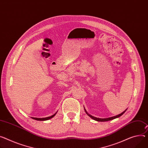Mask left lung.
Here are the masks:
<instances>
[{"label":"left lung","mask_w":148,"mask_h":148,"mask_svg":"<svg viewBox=\"0 0 148 148\" xmlns=\"http://www.w3.org/2000/svg\"><path fill=\"white\" fill-rule=\"evenodd\" d=\"M85 109V108H84ZM127 110H126L125 111H124L122 113H121V114H119V115H117V116H114V117H110V118H107V119H99V118H97V117H94V116H92L91 115H89V114H88V112H86V110L85 109V112H86V113L90 117V118H92V119H94V120H96V121H110V120H113V119H116V118H118V117H120L121 116H122L123 114L126 112V111Z\"/></svg>","instance_id":"obj_1"}]
</instances>
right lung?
I'll list each match as a JSON object with an SVG mask.
<instances>
[{"label": "right lung", "mask_w": 148, "mask_h": 148, "mask_svg": "<svg viewBox=\"0 0 148 148\" xmlns=\"http://www.w3.org/2000/svg\"><path fill=\"white\" fill-rule=\"evenodd\" d=\"M56 112L54 114H53V116H50V117H45V118H34V117H32V119H34V120H38V121H45V120H49L51 118H53L55 115Z\"/></svg>", "instance_id": "1"}]
</instances>
